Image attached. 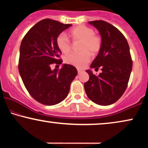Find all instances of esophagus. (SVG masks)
Masks as SVG:
<instances>
[{"label": "esophagus", "mask_w": 148, "mask_h": 148, "mask_svg": "<svg viewBox=\"0 0 148 148\" xmlns=\"http://www.w3.org/2000/svg\"><path fill=\"white\" fill-rule=\"evenodd\" d=\"M82 71V70H81V69H77V72H78V73H80Z\"/></svg>", "instance_id": "34e87169"}]
</instances>
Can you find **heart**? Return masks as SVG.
Returning <instances> with one entry per match:
<instances>
[{"instance_id":"heart-1","label":"heart","mask_w":148,"mask_h":148,"mask_svg":"<svg viewBox=\"0 0 148 148\" xmlns=\"http://www.w3.org/2000/svg\"><path fill=\"white\" fill-rule=\"evenodd\" d=\"M69 35L74 41H82L80 50L78 53H71L64 58L66 63L77 68H83L90 61V54H97L102 46V39L94 34V29L86 25H77L69 31ZM56 45L62 53L70 52L71 45L69 40L64 34H60L56 38Z\"/></svg>"}]
</instances>
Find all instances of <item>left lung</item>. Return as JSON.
Returning a JSON list of instances; mask_svg holds the SVG:
<instances>
[{"instance_id":"obj_1","label":"left lung","mask_w":148,"mask_h":148,"mask_svg":"<svg viewBox=\"0 0 148 148\" xmlns=\"http://www.w3.org/2000/svg\"><path fill=\"white\" fill-rule=\"evenodd\" d=\"M100 34L102 46L90 68L102 73L98 76L87 70L90 79L84 84L87 96L92 102L102 106L116 102L126 90L132 70L129 46L123 34L108 22L89 21Z\"/></svg>"}]
</instances>
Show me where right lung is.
Listing matches in <instances>:
<instances>
[{
    "mask_svg": "<svg viewBox=\"0 0 148 148\" xmlns=\"http://www.w3.org/2000/svg\"><path fill=\"white\" fill-rule=\"evenodd\" d=\"M70 26L45 19L34 25L22 40L19 74L29 94L42 104L51 106L64 100L77 75L76 68L71 64H63L60 69L50 68L52 64L62 62L56 38Z\"/></svg>",
    "mask_w": 148,
    "mask_h": 148,
    "instance_id": "obj_1",
    "label": "right lung"
}]
</instances>
